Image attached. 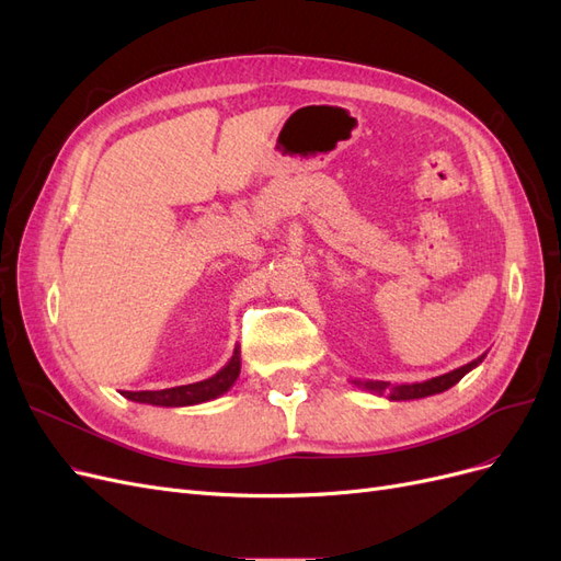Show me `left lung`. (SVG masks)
<instances>
[{
	"label": "left lung",
	"mask_w": 561,
	"mask_h": 561,
	"mask_svg": "<svg viewBox=\"0 0 561 561\" xmlns=\"http://www.w3.org/2000/svg\"><path fill=\"white\" fill-rule=\"evenodd\" d=\"M486 355V353H484ZM484 355H480V358H474L472 363L458 367V369H451L447 371V375H439V377H433L428 381H421V383H388V381H360V379H353L355 386H360L365 390H371L375 396H386L388 400H419V398H428V396H437V393H445V390H449L451 386H456L458 381H461L470 369L478 367Z\"/></svg>",
	"instance_id": "obj_1"
}]
</instances>
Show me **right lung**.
I'll return each mask as SVG.
<instances>
[{"instance_id": "obj_1", "label": "right lung", "mask_w": 561, "mask_h": 561, "mask_svg": "<svg viewBox=\"0 0 561 561\" xmlns=\"http://www.w3.org/2000/svg\"><path fill=\"white\" fill-rule=\"evenodd\" d=\"M239 375H241V348L236 346L231 360L210 379L175 386V388H163V390H138V393H133V390H122V396L133 402L154 404V407H190V404H201V402L225 396L227 390L236 383V379H239Z\"/></svg>"}]
</instances>
